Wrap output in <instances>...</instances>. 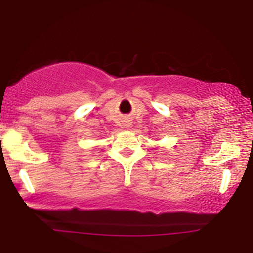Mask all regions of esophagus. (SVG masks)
Segmentation results:
<instances>
[{"label":"esophagus","mask_w":253,"mask_h":253,"mask_svg":"<svg viewBox=\"0 0 253 253\" xmlns=\"http://www.w3.org/2000/svg\"><path fill=\"white\" fill-rule=\"evenodd\" d=\"M130 125H132V124H130V123H128V124H127V125H126V127H130Z\"/></svg>","instance_id":"obj_1"}]
</instances>
